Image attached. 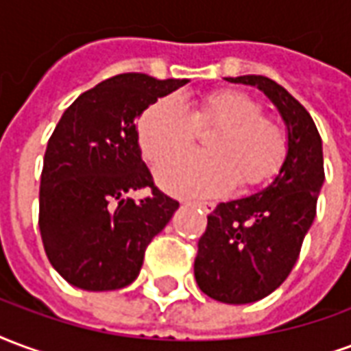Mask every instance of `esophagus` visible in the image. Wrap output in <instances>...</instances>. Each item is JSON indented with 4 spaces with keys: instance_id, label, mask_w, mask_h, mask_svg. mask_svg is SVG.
I'll return each mask as SVG.
<instances>
[{
    "instance_id": "1",
    "label": "esophagus",
    "mask_w": 351,
    "mask_h": 351,
    "mask_svg": "<svg viewBox=\"0 0 351 351\" xmlns=\"http://www.w3.org/2000/svg\"><path fill=\"white\" fill-rule=\"evenodd\" d=\"M194 206L200 207L204 213H213V211H215L213 202H194Z\"/></svg>"
}]
</instances>
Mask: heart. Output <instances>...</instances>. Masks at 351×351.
<instances>
[{
	"instance_id": "b5f03b06",
	"label": "heart",
	"mask_w": 351,
	"mask_h": 351,
	"mask_svg": "<svg viewBox=\"0 0 351 351\" xmlns=\"http://www.w3.org/2000/svg\"><path fill=\"white\" fill-rule=\"evenodd\" d=\"M211 130L207 153H183L157 166L160 185L186 196H213L234 185L252 189L269 181L288 153L282 125L239 89H215L193 102L160 97L136 125L140 149L151 162L186 149Z\"/></svg>"
}]
</instances>
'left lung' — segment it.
Returning <instances> with one entry per match:
<instances>
[{
	"label": "left lung",
	"instance_id": "1",
	"mask_svg": "<svg viewBox=\"0 0 351 351\" xmlns=\"http://www.w3.org/2000/svg\"><path fill=\"white\" fill-rule=\"evenodd\" d=\"M228 80L262 89L288 127V155L275 181L249 198L219 204L198 241L200 290L221 303L245 305L277 290L293 269L326 173L319 132L298 99L258 74Z\"/></svg>",
	"mask_w": 351,
	"mask_h": 351
}]
</instances>
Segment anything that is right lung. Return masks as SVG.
<instances>
[{"instance_id": "right-lung-1", "label": "right lung", "mask_w": 351, "mask_h": 351, "mask_svg": "<svg viewBox=\"0 0 351 351\" xmlns=\"http://www.w3.org/2000/svg\"><path fill=\"white\" fill-rule=\"evenodd\" d=\"M186 80L140 73L112 76L65 110L48 140L39 189V230L53 269L89 291L129 286L151 239L179 202L153 181L138 145L136 119ZM149 188L134 202L124 194Z\"/></svg>"}]
</instances>
